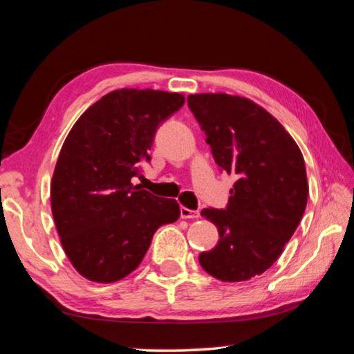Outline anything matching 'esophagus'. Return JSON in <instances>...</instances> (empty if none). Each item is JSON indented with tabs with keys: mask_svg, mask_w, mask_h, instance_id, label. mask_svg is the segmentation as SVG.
<instances>
[{
	"mask_svg": "<svg viewBox=\"0 0 354 354\" xmlns=\"http://www.w3.org/2000/svg\"><path fill=\"white\" fill-rule=\"evenodd\" d=\"M200 212L198 211H192V209L187 207H181V218H198Z\"/></svg>",
	"mask_w": 354,
	"mask_h": 354,
	"instance_id": "obj_1",
	"label": "esophagus"
}]
</instances>
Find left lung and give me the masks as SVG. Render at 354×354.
<instances>
[{"instance_id": "1", "label": "left lung", "mask_w": 354, "mask_h": 354, "mask_svg": "<svg viewBox=\"0 0 354 354\" xmlns=\"http://www.w3.org/2000/svg\"><path fill=\"white\" fill-rule=\"evenodd\" d=\"M215 164L236 175L226 209H203L218 242L200 254L211 277L247 281L270 268L295 232L308 203V178L295 140L254 101L227 93L187 97Z\"/></svg>"}]
</instances>
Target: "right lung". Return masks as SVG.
I'll return each instance as SVG.
<instances>
[{
  "label": "right lung",
  "instance_id": "obj_1",
  "mask_svg": "<svg viewBox=\"0 0 354 354\" xmlns=\"http://www.w3.org/2000/svg\"><path fill=\"white\" fill-rule=\"evenodd\" d=\"M184 95L120 88L77 118L51 179V212L65 254L93 283L134 272L159 226L179 217L176 200L131 183L149 160L159 124L181 109Z\"/></svg>",
  "mask_w": 354,
  "mask_h": 354
}]
</instances>
